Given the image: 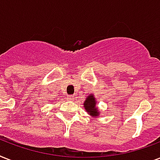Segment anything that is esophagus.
I'll return each instance as SVG.
<instances>
[{"instance_id":"1","label":"esophagus","mask_w":160,"mask_h":160,"mask_svg":"<svg viewBox=\"0 0 160 160\" xmlns=\"http://www.w3.org/2000/svg\"><path fill=\"white\" fill-rule=\"evenodd\" d=\"M67 100H75V98H74V96H73V95H68Z\"/></svg>"}]
</instances>
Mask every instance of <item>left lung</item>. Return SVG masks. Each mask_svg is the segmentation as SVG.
I'll return each mask as SVG.
<instances>
[{
  "label": "left lung",
  "instance_id": "8db88e82",
  "mask_svg": "<svg viewBox=\"0 0 160 160\" xmlns=\"http://www.w3.org/2000/svg\"><path fill=\"white\" fill-rule=\"evenodd\" d=\"M84 107L92 117H96L100 114V112L98 110V108L96 107V99L93 95H90L86 98L85 103H84Z\"/></svg>",
  "mask_w": 160,
  "mask_h": 160
}]
</instances>
